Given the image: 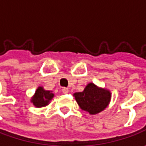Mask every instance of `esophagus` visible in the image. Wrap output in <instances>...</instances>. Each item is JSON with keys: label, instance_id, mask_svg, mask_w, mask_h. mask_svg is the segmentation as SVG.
<instances>
[{"label": "esophagus", "instance_id": "obj_1", "mask_svg": "<svg viewBox=\"0 0 146 146\" xmlns=\"http://www.w3.org/2000/svg\"><path fill=\"white\" fill-rule=\"evenodd\" d=\"M62 93H69V89H68L67 88H62Z\"/></svg>", "mask_w": 146, "mask_h": 146}]
</instances>
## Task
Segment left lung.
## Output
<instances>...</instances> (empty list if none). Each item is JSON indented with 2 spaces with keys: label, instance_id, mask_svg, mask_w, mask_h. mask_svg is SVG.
Segmentation results:
<instances>
[{
  "label": "left lung",
  "instance_id": "obj_1",
  "mask_svg": "<svg viewBox=\"0 0 146 146\" xmlns=\"http://www.w3.org/2000/svg\"><path fill=\"white\" fill-rule=\"evenodd\" d=\"M74 97L80 109L88 112L89 115H97L109 106L111 93L106 88L88 83L83 92L75 93Z\"/></svg>",
  "mask_w": 146,
  "mask_h": 146
}]
</instances>
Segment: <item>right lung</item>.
<instances>
[{
  "instance_id": "1",
  "label": "right lung",
  "mask_w": 146,
  "mask_h": 146,
  "mask_svg": "<svg viewBox=\"0 0 146 146\" xmlns=\"http://www.w3.org/2000/svg\"><path fill=\"white\" fill-rule=\"evenodd\" d=\"M54 97L53 91L45 90L42 86L37 88L34 95L31 98V103L36 108H41L47 106Z\"/></svg>"
}]
</instances>
